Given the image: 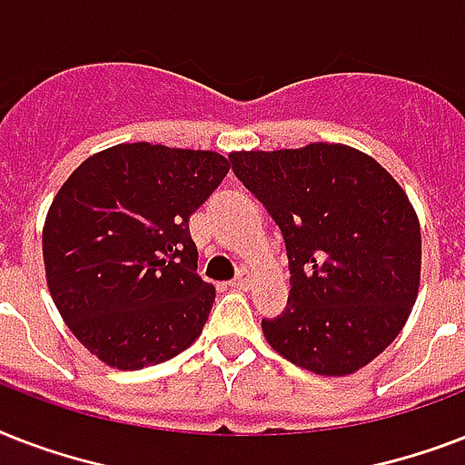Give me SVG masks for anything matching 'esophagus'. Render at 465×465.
Segmentation results:
<instances>
[{
    "instance_id": "34e87169",
    "label": "esophagus",
    "mask_w": 465,
    "mask_h": 465,
    "mask_svg": "<svg viewBox=\"0 0 465 465\" xmlns=\"http://www.w3.org/2000/svg\"><path fill=\"white\" fill-rule=\"evenodd\" d=\"M232 287H236V290H246V287H251V275H248V272H241L239 277H236V280H232Z\"/></svg>"
}]
</instances>
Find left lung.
I'll list each match as a JSON object with an SVG mask.
<instances>
[{"label":"left lung","mask_w":465,"mask_h":465,"mask_svg":"<svg viewBox=\"0 0 465 465\" xmlns=\"http://www.w3.org/2000/svg\"><path fill=\"white\" fill-rule=\"evenodd\" d=\"M229 159L282 229L290 258L287 309L262 321L270 347L321 376L367 367L403 331L420 292L422 233L405 190L347 144Z\"/></svg>","instance_id":"8db88e82"}]
</instances>
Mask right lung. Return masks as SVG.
<instances>
[{
  "label": "right lung",
  "mask_w": 465,
  "mask_h": 465,
  "mask_svg": "<svg viewBox=\"0 0 465 465\" xmlns=\"http://www.w3.org/2000/svg\"><path fill=\"white\" fill-rule=\"evenodd\" d=\"M229 166L217 152L134 142L96 152L62 183L43 226L47 290L104 364H159L200 338L214 287L195 272L188 219Z\"/></svg>",
  "instance_id": "add662e5"
}]
</instances>
